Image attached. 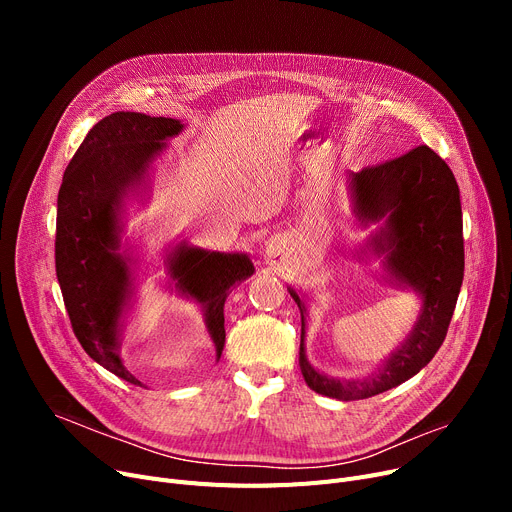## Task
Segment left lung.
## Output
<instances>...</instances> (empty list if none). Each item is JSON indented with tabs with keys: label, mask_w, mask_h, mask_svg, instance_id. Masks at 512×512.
<instances>
[{
	"label": "left lung",
	"mask_w": 512,
	"mask_h": 512,
	"mask_svg": "<svg viewBox=\"0 0 512 512\" xmlns=\"http://www.w3.org/2000/svg\"><path fill=\"white\" fill-rule=\"evenodd\" d=\"M359 222H384L369 245L384 255L392 276L413 288L423 305L409 338L365 380H336L319 373L305 355V303L301 311V373L311 390L338 400H361L407 382L434 359L459 299L465 249L459 184L446 161L427 145L361 172L348 174Z\"/></svg>",
	"instance_id": "left-lung-1"
}]
</instances>
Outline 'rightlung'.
I'll return each mask as SVG.
<instances>
[{"label": "right lung", "mask_w": 512, "mask_h": 512, "mask_svg": "<svg viewBox=\"0 0 512 512\" xmlns=\"http://www.w3.org/2000/svg\"><path fill=\"white\" fill-rule=\"evenodd\" d=\"M180 120L116 112L80 143L58 193L56 274L74 336L85 353L118 378L141 386L118 355L120 321L130 292V257L120 249L124 197L139 186ZM178 292L203 305L218 359L226 342L224 303L230 286L253 276L245 253H218L184 242L168 255Z\"/></svg>", "instance_id": "1"}]
</instances>
